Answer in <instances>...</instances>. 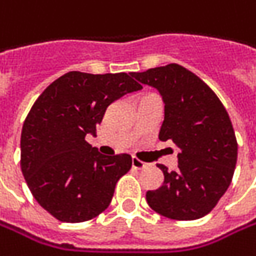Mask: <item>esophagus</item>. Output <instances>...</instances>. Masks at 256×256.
Segmentation results:
<instances>
[{"label": "esophagus", "instance_id": "34e87169", "mask_svg": "<svg viewBox=\"0 0 256 256\" xmlns=\"http://www.w3.org/2000/svg\"><path fill=\"white\" fill-rule=\"evenodd\" d=\"M147 166V162H144V161L138 160V158H132V167L134 168H136V170H141V168H144Z\"/></svg>", "mask_w": 256, "mask_h": 256}]
</instances>
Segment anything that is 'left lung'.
<instances>
[{
    "mask_svg": "<svg viewBox=\"0 0 256 256\" xmlns=\"http://www.w3.org/2000/svg\"><path fill=\"white\" fill-rule=\"evenodd\" d=\"M156 88L164 100L158 138L178 148V166L164 174L157 190L146 198L152 210L176 220H194L213 210L232 182L238 142L224 104L193 72L177 63L132 73Z\"/></svg>",
    "mask_w": 256,
    "mask_h": 256,
    "instance_id": "8db88e82",
    "label": "left lung"
}]
</instances>
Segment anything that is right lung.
Masks as SVG:
<instances>
[{
    "label": "right lung",
    "mask_w": 256,
    "mask_h": 256,
    "mask_svg": "<svg viewBox=\"0 0 256 256\" xmlns=\"http://www.w3.org/2000/svg\"><path fill=\"white\" fill-rule=\"evenodd\" d=\"M142 86L126 73L69 72L37 98L21 131V172L38 204L60 222L96 218L109 206L130 154L104 156L96 135L109 105Z\"/></svg>",
    "instance_id": "1"
}]
</instances>
